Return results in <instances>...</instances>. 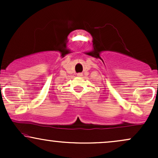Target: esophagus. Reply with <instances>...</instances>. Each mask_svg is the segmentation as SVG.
Wrapping results in <instances>:
<instances>
[{
  "label": "esophagus",
  "mask_w": 158,
  "mask_h": 158,
  "mask_svg": "<svg viewBox=\"0 0 158 158\" xmlns=\"http://www.w3.org/2000/svg\"><path fill=\"white\" fill-rule=\"evenodd\" d=\"M77 77H82V73H78V74H77Z\"/></svg>",
  "instance_id": "esophagus-1"
}]
</instances>
